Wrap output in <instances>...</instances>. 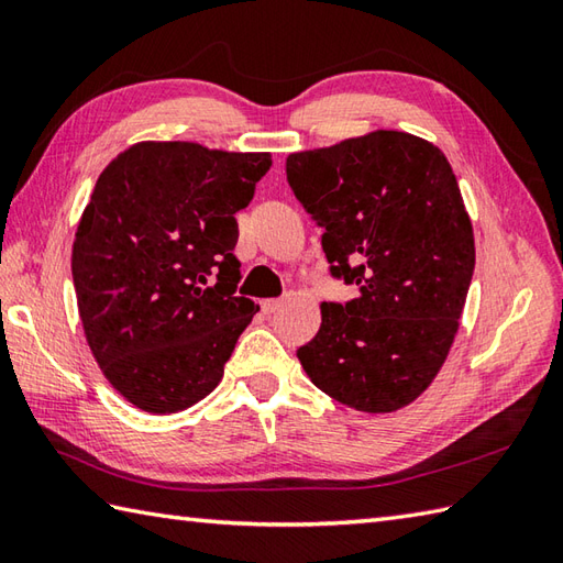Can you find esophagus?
I'll use <instances>...</instances> for the list:
<instances>
[{
    "mask_svg": "<svg viewBox=\"0 0 563 563\" xmlns=\"http://www.w3.org/2000/svg\"><path fill=\"white\" fill-rule=\"evenodd\" d=\"M280 307H283V300H263V302H261V309H263V312H266V314L278 312Z\"/></svg>",
    "mask_w": 563,
    "mask_h": 563,
    "instance_id": "esophagus-1",
    "label": "esophagus"
}]
</instances>
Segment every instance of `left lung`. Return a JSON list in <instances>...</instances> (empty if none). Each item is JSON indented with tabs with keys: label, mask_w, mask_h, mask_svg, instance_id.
Returning <instances> with one entry per match:
<instances>
[{
	"label": "left lung",
	"mask_w": 563,
	"mask_h": 563,
	"mask_svg": "<svg viewBox=\"0 0 563 563\" xmlns=\"http://www.w3.org/2000/svg\"><path fill=\"white\" fill-rule=\"evenodd\" d=\"M297 200L324 230L331 273L357 288L321 302L297 351L312 385L363 413L416 401L440 373L474 273V232L452 166L433 142L373 130L285 159Z\"/></svg>",
	"instance_id": "obj_1"
}]
</instances>
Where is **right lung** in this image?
Wrapping results in <instances>:
<instances>
[{
	"instance_id": "obj_1",
	"label": "right lung",
	"mask_w": 563,
	"mask_h": 563,
	"mask_svg": "<svg viewBox=\"0 0 563 563\" xmlns=\"http://www.w3.org/2000/svg\"><path fill=\"white\" fill-rule=\"evenodd\" d=\"M271 164V152L145 140L93 186L71 244L77 309L103 377L140 411L206 399L258 312L234 295V214Z\"/></svg>"
}]
</instances>
